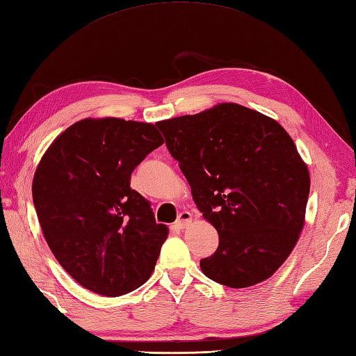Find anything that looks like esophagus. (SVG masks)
I'll list each match as a JSON object with an SVG mask.
<instances>
[{
  "label": "esophagus",
  "mask_w": 356,
  "mask_h": 356,
  "mask_svg": "<svg viewBox=\"0 0 356 356\" xmlns=\"http://www.w3.org/2000/svg\"><path fill=\"white\" fill-rule=\"evenodd\" d=\"M191 222H192V215H191V213H188V211H181L175 225L178 228H186L187 225H191Z\"/></svg>",
  "instance_id": "1"
}]
</instances>
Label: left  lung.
<instances>
[{
    "label": "left lung",
    "mask_w": 356,
    "mask_h": 356,
    "mask_svg": "<svg viewBox=\"0 0 356 356\" xmlns=\"http://www.w3.org/2000/svg\"><path fill=\"white\" fill-rule=\"evenodd\" d=\"M196 207L216 228L209 279L248 288L279 270L305 224L309 172L273 118L238 104L156 123Z\"/></svg>",
    "instance_id": "1"
}]
</instances>
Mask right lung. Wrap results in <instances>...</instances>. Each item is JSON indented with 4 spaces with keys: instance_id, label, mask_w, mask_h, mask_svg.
Wrapping results in <instances>:
<instances>
[{
    "instance_id": "1",
    "label": "right lung",
    "mask_w": 356,
    "mask_h": 356,
    "mask_svg": "<svg viewBox=\"0 0 356 356\" xmlns=\"http://www.w3.org/2000/svg\"><path fill=\"white\" fill-rule=\"evenodd\" d=\"M163 145L151 123L85 118L47 149L31 192L44 238L79 285L105 297L151 277L168 227L131 188V173Z\"/></svg>"
}]
</instances>
